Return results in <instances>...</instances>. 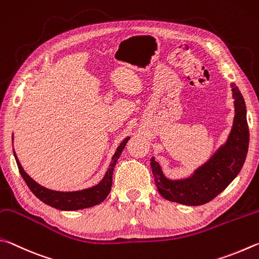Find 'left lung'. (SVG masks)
<instances>
[{
  "label": "left lung",
  "mask_w": 259,
  "mask_h": 259,
  "mask_svg": "<svg viewBox=\"0 0 259 259\" xmlns=\"http://www.w3.org/2000/svg\"><path fill=\"white\" fill-rule=\"evenodd\" d=\"M231 86L235 116L230 137L224 146L205 165L194 171L191 178L180 181L167 180L155 158L151 159L150 166L158 192L167 200L187 206L203 205L224 191L241 170L249 147L247 110L238 86L235 84Z\"/></svg>",
  "instance_id": "left-lung-1"
}]
</instances>
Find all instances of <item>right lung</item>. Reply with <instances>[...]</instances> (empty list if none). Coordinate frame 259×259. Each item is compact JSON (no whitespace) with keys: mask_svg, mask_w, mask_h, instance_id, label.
<instances>
[{"mask_svg":"<svg viewBox=\"0 0 259 259\" xmlns=\"http://www.w3.org/2000/svg\"><path fill=\"white\" fill-rule=\"evenodd\" d=\"M130 138H126L124 141L120 143V146L117 148V151L112 157L111 164L109 166L106 175L102 179L101 182L95 185L93 188L81 190V191H74V192H60V191H53V190H49L47 188L42 187L38 183H36L33 179H30L28 174H26V171L21 167V164L18 160L15 151V155L18 168H19L20 174L22 179L25 180L26 184L28 185L30 191L33 192L36 197H37L40 201H43L47 205L51 206L53 208L60 210H77V209H83V208H89L95 205H99L100 202H102L104 199L108 197V194L110 193L111 184H112V173L115 165L119 158L122 149L125 148L127 141Z\"/></svg>","mask_w":259,"mask_h":259,"instance_id":"obj_1","label":"right lung"}]
</instances>
